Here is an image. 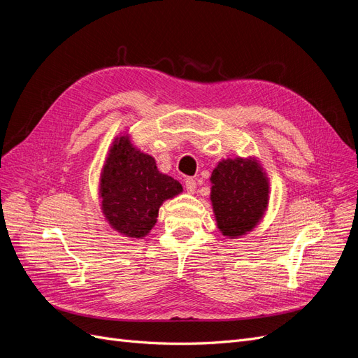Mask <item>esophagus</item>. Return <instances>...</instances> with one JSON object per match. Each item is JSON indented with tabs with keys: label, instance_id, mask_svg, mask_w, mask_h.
<instances>
[{
	"label": "esophagus",
	"instance_id": "esophagus-1",
	"mask_svg": "<svg viewBox=\"0 0 358 358\" xmlns=\"http://www.w3.org/2000/svg\"><path fill=\"white\" fill-rule=\"evenodd\" d=\"M185 187H187V189H188L189 192H196L197 183H196V180L189 178V179H187V180H185Z\"/></svg>",
	"mask_w": 358,
	"mask_h": 358
}]
</instances>
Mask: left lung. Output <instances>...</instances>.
Wrapping results in <instances>:
<instances>
[{"label": "left lung", "mask_w": 358, "mask_h": 358, "mask_svg": "<svg viewBox=\"0 0 358 358\" xmlns=\"http://www.w3.org/2000/svg\"><path fill=\"white\" fill-rule=\"evenodd\" d=\"M210 182L215 218L224 236H243L262 221L268 204V180L257 159H222Z\"/></svg>", "instance_id": "1"}]
</instances>
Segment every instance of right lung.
Instances as JSON below:
<instances>
[{
  "mask_svg": "<svg viewBox=\"0 0 358 358\" xmlns=\"http://www.w3.org/2000/svg\"><path fill=\"white\" fill-rule=\"evenodd\" d=\"M182 192V185L162 175L155 159L136 149L128 136L117 137L100 179L101 209L112 229L142 239L157 222L162 201Z\"/></svg>",
  "mask_w": 358,
  "mask_h": 358,
  "instance_id": "1",
  "label": "right lung"
}]
</instances>
